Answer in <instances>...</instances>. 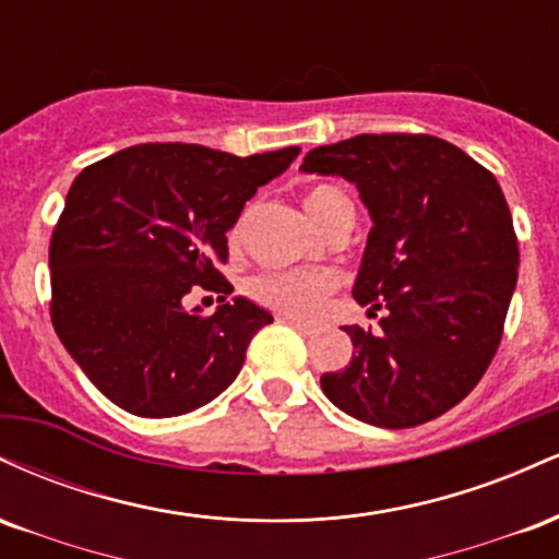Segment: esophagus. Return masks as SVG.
<instances>
[{
	"label": "esophagus",
	"instance_id": "esophagus-1",
	"mask_svg": "<svg viewBox=\"0 0 559 559\" xmlns=\"http://www.w3.org/2000/svg\"><path fill=\"white\" fill-rule=\"evenodd\" d=\"M284 323H288L292 325L294 331H299L301 336H312V333H316V329H312V325H307V323H301V320H294V318H284Z\"/></svg>",
	"mask_w": 559,
	"mask_h": 559
}]
</instances>
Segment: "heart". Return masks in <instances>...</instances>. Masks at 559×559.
<instances>
[{
    "label": "heart",
    "mask_w": 559,
    "mask_h": 559,
    "mask_svg": "<svg viewBox=\"0 0 559 559\" xmlns=\"http://www.w3.org/2000/svg\"><path fill=\"white\" fill-rule=\"evenodd\" d=\"M344 202H349V199H346L342 189L331 183L312 186L305 197L307 213H310L318 226H323L333 210ZM333 288H336V278L331 273L318 271L262 273L249 284V292L254 294V299L292 318H316Z\"/></svg>",
    "instance_id": "heart-1"
}]
</instances>
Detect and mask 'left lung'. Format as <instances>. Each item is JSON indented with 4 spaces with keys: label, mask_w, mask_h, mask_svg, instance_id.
I'll return each instance as SVG.
<instances>
[{
    "label": "left lung",
    "mask_w": 559,
    "mask_h": 559,
    "mask_svg": "<svg viewBox=\"0 0 559 559\" xmlns=\"http://www.w3.org/2000/svg\"><path fill=\"white\" fill-rule=\"evenodd\" d=\"M357 186L373 228L352 297L381 331L344 325L355 352L320 376L338 409L413 428L463 402L497 355L518 284V239L497 178L460 146L413 133L307 152L301 168Z\"/></svg>",
    "instance_id": "left-lung-1"
}]
</instances>
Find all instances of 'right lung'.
Listing matches in <instances>:
<instances>
[{"instance_id": "right-lung-1", "label": "right lung", "mask_w": 559, "mask_h": 559, "mask_svg": "<svg viewBox=\"0 0 559 559\" xmlns=\"http://www.w3.org/2000/svg\"><path fill=\"white\" fill-rule=\"evenodd\" d=\"M297 155L136 144L79 173L49 243L52 323L107 400L139 418H176L234 383L273 316L247 297L226 301V234ZM197 285L224 297L213 317L185 307Z\"/></svg>"}]
</instances>
